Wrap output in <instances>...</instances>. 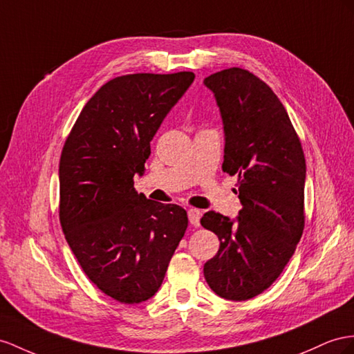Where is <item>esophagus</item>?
<instances>
[{
  "instance_id": "1",
  "label": "esophagus",
  "mask_w": 354,
  "mask_h": 354,
  "mask_svg": "<svg viewBox=\"0 0 354 354\" xmlns=\"http://www.w3.org/2000/svg\"><path fill=\"white\" fill-rule=\"evenodd\" d=\"M201 216H202V212L198 209H194V207H192V209H188V220L189 223H192L193 225H197L201 224Z\"/></svg>"
}]
</instances>
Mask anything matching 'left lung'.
<instances>
[{
	"label": "left lung",
	"mask_w": 354,
	"mask_h": 354,
	"mask_svg": "<svg viewBox=\"0 0 354 354\" xmlns=\"http://www.w3.org/2000/svg\"><path fill=\"white\" fill-rule=\"evenodd\" d=\"M203 84L223 120V170L238 175L242 203L234 220L214 211L202 216L220 239L203 274L218 296L247 301L274 283L301 241L305 157L286 107L263 80L233 67Z\"/></svg>",
	"instance_id": "left-lung-1"
}]
</instances>
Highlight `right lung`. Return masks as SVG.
Masks as SVG:
<instances>
[{
  "mask_svg": "<svg viewBox=\"0 0 354 354\" xmlns=\"http://www.w3.org/2000/svg\"><path fill=\"white\" fill-rule=\"evenodd\" d=\"M194 73H138L109 80L89 98L59 160V221L86 277L122 304L158 292L188 225L184 207L134 189L151 140Z\"/></svg>",
  "mask_w": 354,
  "mask_h": 354,
  "instance_id": "obj_1",
  "label": "right lung"
}]
</instances>
